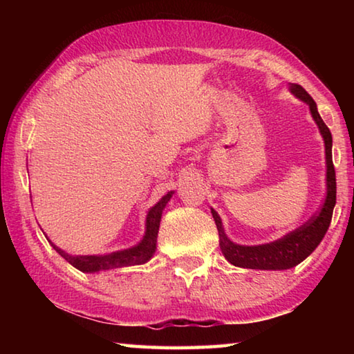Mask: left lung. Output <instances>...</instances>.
I'll list each match as a JSON object with an SVG mask.
<instances>
[{
  "label": "left lung",
  "mask_w": 354,
  "mask_h": 354,
  "mask_svg": "<svg viewBox=\"0 0 354 354\" xmlns=\"http://www.w3.org/2000/svg\"><path fill=\"white\" fill-rule=\"evenodd\" d=\"M289 91L298 100L309 106L310 115L319 127L320 134L325 142L326 156V196L319 214H315L308 223L290 231L289 234L278 239V241L262 245H239L226 236L220 215L211 207L212 217L215 220L220 237V250L226 261L236 267L253 268V270H287L298 266L313 251L319 247L322 239L325 237L329 223L333 218V209L335 206V171L333 165V136L323 122L315 101L310 95L298 84H289Z\"/></svg>",
  "instance_id": "obj_1"
}]
</instances>
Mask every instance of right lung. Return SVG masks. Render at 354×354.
I'll return each mask as SVG.
<instances>
[{"label": "right lung", "mask_w": 354, "mask_h": 354, "mask_svg": "<svg viewBox=\"0 0 354 354\" xmlns=\"http://www.w3.org/2000/svg\"><path fill=\"white\" fill-rule=\"evenodd\" d=\"M175 192L170 190L169 194L164 195L156 205L149 209L147 214V223H145V234H143L142 241L134 245V247L113 251V253L107 254H68L67 251L59 248L57 245L53 243L50 239L48 242L55 248L59 254H61L65 261L71 263L77 270L82 273H97L104 270H113V268H123L131 266H142V263L148 262L156 253V243H158V232L160 225V217L170 201Z\"/></svg>", "instance_id": "add662e5"}]
</instances>
